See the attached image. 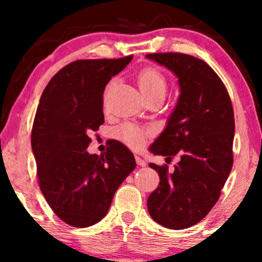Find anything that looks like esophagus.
<instances>
[{
    "label": "esophagus",
    "instance_id": "esophagus-1",
    "mask_svg": "<svg viewBox=\"0 0 262 262\" xmlns=\"http://www.w3.org/2000/svg\"><path fill=\"white\" fill-rule=\"evenodd\" d=\"M135 161H137L139 166H146V161L143 158H140V156H135Z\"/></svg>",
    "mask_w": 262,
    "mask_h": 262
}]
</instances>
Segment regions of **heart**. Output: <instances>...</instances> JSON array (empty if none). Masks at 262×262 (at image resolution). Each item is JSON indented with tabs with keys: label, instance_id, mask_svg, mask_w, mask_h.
I'll list each match as a JSON object with an SVG mask.
<instances>
[{
	"label": "heart",
	"instance_id": "obj_1",
	"mask_svg": "<svg viewBox=\"0 0 262 262\" xmlns=\"http://www.w3.org/2000/svg\"><path fill=\"white\" fill-rule=\"evenodd\" d=\"M113 80L111 81V83ZM138 82H139L141 92L146 98L155 95H165L166 92V77L161 70L154 66H146L138 75ZM110 83V85H111ZM149 129L138 127V125L124 123L121 127L116 129V138L123 141L130 148H140L144 144L146 135H149Z\"/></svg>",
	"mask_w": 262,
	"mask_h": 262
}]
</instances>
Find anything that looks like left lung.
I'll use <instances>...</instances> for the list:
<instances>
[{"label": "left lung", "instance_id": "obj_1", "mask_svg": "<svg viewBox=\"0 0 262 262\" xmlns=\"http://www.w3.org/2000/svg\"><path fill=\"white\" fill-rule=\"evenodd\" d=\"M179 79L180 96L166 128L150 151L181 160L175 170L149 164L159 173L148 198L149 214L170 229H186L202 221L217 203L231 166L235 123L223 81L203 60L181 53L148 54Z\"/></svg>", "mask_w": 262, "mask_h": 262}]
</instances>
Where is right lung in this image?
<instances>
[{"instance_id":"1","label":"right lung","mask_w":262,"mask_h":262,"mask_svg":"<svg viewBox=\"0 0 262 262\" xmlns=\"http://www.w3.org/2000/svg\"><path fill=\"white\" fill-rule=\"evenodd\" d=\"M133 55L76 60L59 70L41 93L32 129L40 191L66 224L87 228L107 214L117 188L137 166L124 144L89 154V133L104 123L103 92Z\"/></svg>"}]
</instances>
